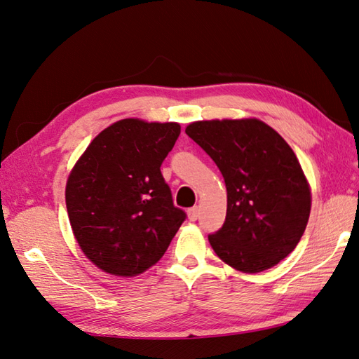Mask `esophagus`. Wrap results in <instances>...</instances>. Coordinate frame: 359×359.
Listing matches in <instances>:
<instances>
[{"label": "esophagus", "mask_w": 359, "mask_h": 359, "mask_svg": "<svg viewBox=\"0 0 359 359\" xmlns=\"http://www.w3.org/2000/svg\"><path fill=\"white\" fill-rule=\"evenodd\" d=\"M187 215H188V219L191 220V222H196L197 217H199V208H197V207L189 208V210L187 211Z\"/></svg>", "instance_id": "34e87169"}]
</instances>
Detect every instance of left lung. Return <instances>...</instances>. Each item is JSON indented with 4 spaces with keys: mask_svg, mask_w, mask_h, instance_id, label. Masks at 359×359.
I'll return each instance as SVG.
<instances>
[{
    "mask_svg": "<svg viewBox=\"0 0 359 359\" xmlns=\"http://www.w3.org/2000/svg\"><path fill=\"white\" fill-rule=\"evenodd\" d=\"M185 133L215 160L226 187L225 224L208 241L219 259L261 273L296 248L311 191L290 144L257 118L193 121Z\"/></svg>",
    "mask_w": 359,
    "mask_h": 359,
    "instance_id": "left-lung-1",
    "label": "left lung"
}]
</instances>
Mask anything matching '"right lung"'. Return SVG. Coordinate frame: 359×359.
Listing matches in <instances>:
<instances>
[{
    "label": "right lung",
    "mask_w": 359,
    "mask_h": 359,
    "mask_svg": "<svg viewBox=\"0 0 359 359\" xmlns=\"http://www.w3.org/2000/svg\"><path fill=\"white\" fill-rule=\"evenodd\" d=\"M179 134L175 121L118 120L71 170L66 208L74 238L104 273L133 278L147 271L185 220L160 172Z\"/></svg>",
    "instance_id": "1"
}]
</instances>
